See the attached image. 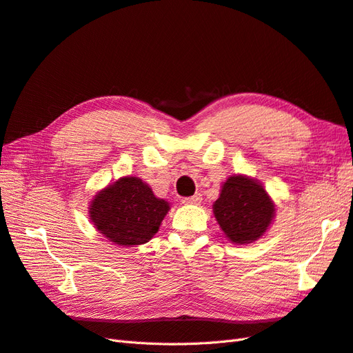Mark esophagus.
<instances>
[{"mask_svg": "<svg viewBox=\"0 0 353 353\" xmlns=\"http://www.w3.org/2000/svg\"><path fill=\"white\" fill-rule=\"evenodd\" d=\"M201 201H203V196H201L199 194H196V195H194V196L183 198L182 203L186 204V205H198V204H201Z\"/></svg>", "mask_w": 353, "mask_h": 353, "instance_id": "esophagus-1", "label": "esophagus"}]
</instances>
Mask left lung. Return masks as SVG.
I'll list each match as a JSON object with an SVG mask.
<instances>
[{
    "label": "left lung",
    "instance_id": "8db88e82",
    "mask_svg": "<svg viewBox=\"0 0 353 353\" xmlns=\"http://www.w3.org/2000/svg\"><path fill=\"white\" fill-rule=\"evenodd\" d=\"M213 213L234 244H250L263 236L275 217V204L257 180L235 174L221 186Z\"/></svg>",
    "mask_w": 353,
    "mask_h": 353
}]
</instances>
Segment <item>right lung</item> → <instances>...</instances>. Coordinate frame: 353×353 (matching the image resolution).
Returning a JSON list of instances; mask_svg holds the SVG:
<instances>
[{
    "label": "right lung",
    "mask_w": 353,
    "mask_h": 353,
    "mask_svg": "<svg viewBox=\"0 0 353 353\" xmlns=\"http://www.w3.org/2000/svg\"><path fill=\"white\" fill-rule=\"evenodd\" d=\"M168 210L167 201L157 198L142 179L125 176L94 195L88 214L110 243L133 247L148 243L158 232Z\"/></svg>",
    "instance_id": "obj_1"
}]
</instances>
